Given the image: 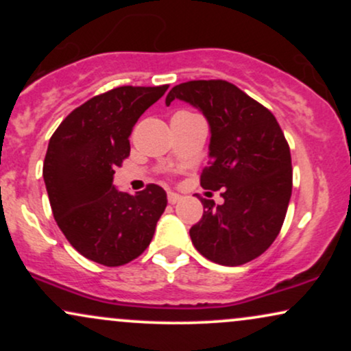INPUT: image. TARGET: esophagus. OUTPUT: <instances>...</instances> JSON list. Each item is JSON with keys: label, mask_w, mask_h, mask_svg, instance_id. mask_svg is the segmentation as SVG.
Here are the masks:
<instances>
[{"label": "esophagus", "mask_w": 351, "mask_h": 351, "mask_svg": "<svg viewBox=\"0 0 351 351\" xmlns=\"http://www.w3.org/2000/svg\"><path fill=\"white\" fill-rule=\"evenodd\" d=\"M180 201H181L180 195H176V193H173V191L168 193V203L176 204V203H180Z\"/></svg>", "instance_id": "34e87169"}]
</instances>
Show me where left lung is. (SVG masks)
I'll list each match as a JSON object with an SVG mask.
<instances>
[{
    "instance_id": "8db88e82",
    "label": "left lung",
    "mask_w": 351,
    "mask_h": 351,
    "mask_svg": "<svg viewBox=\"0 0 351 351\" xmlns=\"http://www.w3.org/2000/svg\"><path fill=\"white\" fill-rule=\"evenodd\" d=\"M198 108L209 125V167L201 186L223 189V204L201 199L203 217L189 229L199 254L221 265L261 256L279 234L292 195L291 150L276 117L226 80H191L168 92Z\"/></svg>"
}]
</instances>
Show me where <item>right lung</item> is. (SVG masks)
I'll return each mask as SVG.
<instances>
[{
	"label": "right lung",
	"mask_w": 351,
	"mask_h": 351,
	"mask_svg": "<svg viewBox=\"0 0 351 351\" xmlns=\"http://www.w3.org/2000/svg\"><path fill=\"white\" fill-rule=\"evenodd\" d=\"M168 86L112 88L72 110L51 136L43 176L56 223L75 251L107 267L136 259L167 208L158 184L120 191L114 170L130 155L128 136Z\"/></svg>",
	"instance_id": "right-lung-1"
}]
</instances>
